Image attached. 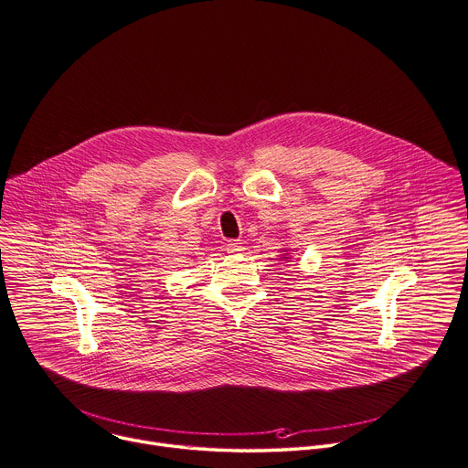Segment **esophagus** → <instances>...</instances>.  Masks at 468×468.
I'll return each instance as SVG.
<instances>
[{"label": "esophagus", "mask_w": 468, "mask_h": 468, "mask_svg": "<svg viewBox=\"0 0 468 468\" xmlns=\"http://www.w3.org/2000/svg\"><path fill=\"white\" fill-rule=\"evenodd\" d=\"M226 250H228V253H231V255H240V253H242L246 248L242 246V242L235 240V242H229Z\"/></svg>", "instance_id": "obj_1"}]
</instances>
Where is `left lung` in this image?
<instances>
[{"instance_id":"1","label":"left lung","mask_w":468,"mask_h":468,"mask_svg":"<svg viewBox=\"0 0 468 468\" xmlns=\"http://www.w3.org/2000/svg\"><path fill=\"white\" fill-rule=\"evenodd\" d=\"M282 261H288L290 259V255H288V250H282V257H281Z\"/></svg>"}]
</instances>
